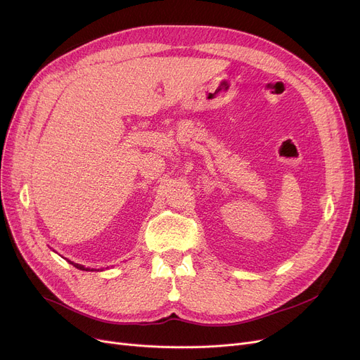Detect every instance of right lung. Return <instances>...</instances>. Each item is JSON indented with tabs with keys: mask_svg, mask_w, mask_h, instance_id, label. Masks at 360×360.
Returning a JSON list of instances; mask_svg holds the SVG:
<instances>
[{
	"mask_svg": "<svg viewBox=\"0 0 360 360\" xmlns=\"http://www.w3.org/2000/svg\"><path fill=\"white\" fill-rule=\"evenodd\" d=\"M70 264H72V266L75 267V269H79V270H83V271H89L90 269H86L84 266H82V264H75V262H72V261H68ZM93 271V270H91Z\"/></svg>",
	"mask_w": 360,
	"mask_h": 360,
	"instance_id": "right-lung-1",
	"label": "right lung"
}]
</instances>
